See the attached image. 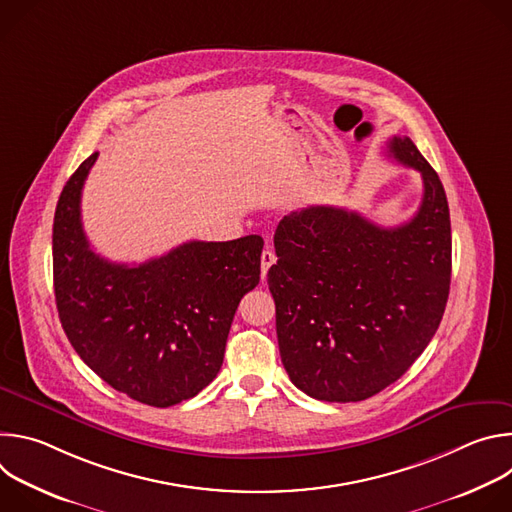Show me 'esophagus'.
<instances>
[{
  "label": "esophagus",
  "instance_id": "esophagus-1",
  "mask_svg": "<svg viewBox=\"0 0 512 512\" xmlns=\"http://www.w3.org/2000/svg\"><path fill=\"white\" fill-rule=\"evenodd\" d=\"M275 261H277L275 253L267 247V249L261 253V277H263V279L267 277V271H269V267H271Z\"/></svg>",
  "mask_w": 512,
  "mask_h": 512
}]
</instances>
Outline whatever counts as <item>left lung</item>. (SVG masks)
<instances>
[{
    "mask_svg": "<svg viewBox=\"0 0 512 512\" xmlns=\"http://www.w3.org/2000/svg\"><path fill=\"white\" fill-rule=\"evenodd\" d=\"M389 156L421 174L411 221L379 227L358 212L310 206L277 225L267 273L283 367L306 395L350 403L395 383L442 322L452 229L440 176L409 137Z\"/></svg>",
    "mask_w": 512,
    "mask_h": 512,
    "instance_id": "obj_1",
    "label": "left lung"
}]
</instances>
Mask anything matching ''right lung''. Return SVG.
Wrapping results in <instances>:
<instances>
[{
	"label": "right lung",
	"mask_w": 512,
	"mask_h": 512,
	"mask_svg": "<svg viewBox=\"0 0 512 512\" xmlns=\"http://www.w3.org/2000/svg\"><path fill=\"white\" fill-rule=\"evenodd\" d=\"M91 154L64 184L52 229L54 296L77 354L127 397L170 407L221 371L241 298L259 283L263 239L190 241L139 265L97 255L83 231Z\"/></svg>",
	"instance_id": "right-lung-1"
}]
</instances>
